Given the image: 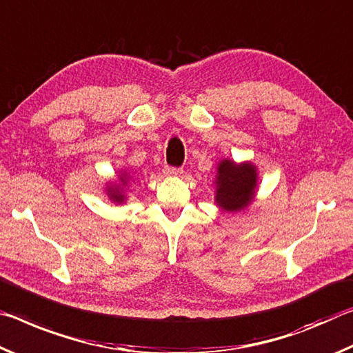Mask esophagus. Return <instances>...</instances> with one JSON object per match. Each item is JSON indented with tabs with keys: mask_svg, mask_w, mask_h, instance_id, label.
Instances as JSON below:
<instances>
[{
	"mask_svg": "<svg viewBox=\"0 0 353 353\" xmlns=\"http://www.w3.org/2000/svg\"><path fill=\"white\" fill-rule=\"evenodd\" d=\"M163 172H164V175H165V176H169V178H170V176H178V175H181V172H183V170H181V169H176V167L165 165Z\"/></svg>",
	"mask_w": 353,
	"mask_h": 353,
	"instance_id": "34e87169",
	"label": "esophagus"
}]
</instances>
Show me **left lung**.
Segmentation results:
<instances>
[{
  "mask_svg": "<svg viewBox=\"0 0 353 353\" xmlns=\"http://www.w3.org/2000/svg\"><path fill=\"white\" fill-rule=\"evenodd\" d=\"M214 203L225 212H238L252 203L258 189L256 165L222 159L217 165Z\"/></svg>",
  "mask_w": 353,
  "mask_h": 353,
  "instance_id": "left-lung-1",
  "label": "left lung"
}]
</instances>
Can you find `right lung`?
<instances>
[{
  "label": "right lung",
  "instance_id": "1",
  "mask_svg": "<svg viewBox=\"0 0 353 353\" xmlns=\"http://www.w3.org/2000/svg\"><path fill=\"white\" fill-rule=\"evenodd\" d=\"M131 181V173L128 170H122L119 175V181H108L105 192L108 199L112 203L122 205L126 201V190H128V183Z\"/></svg>",
  "mask_w": 353,
  "mask_h": 353
}]
</instances>
